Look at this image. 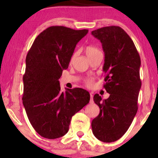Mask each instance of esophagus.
Masks as SVG:
<instances>
[{"label": "esophagus", "mask_w": 158, "mask_h": 158, "mask_svg": "<svg viewBox=\"0 0 158 158\" xmlns=\"http://www.w3.org/2000/svg\"><path fill=\"white\" fill-rule=\"evenodd\" d=\"M94 97H93V94H90V103H94Z\"/></svg>", "instance_id": "obj_1"}]
</instances>
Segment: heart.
I'll list each match as a JSON object with an SVG mask.
<instances>
[{"instance_id": "obj_1", "label": "heart", "mask_w": 158, "mask_h": 158, "mask_svg": "<svg viewBox=\"0 0 158 158\" xmlns=\"http://www.w3.org/2000/svg\"><path fill=\"white\" fill-rule=\"evenodd\" d=\"M98 52H100V51H99L98 49L96 48V47L94 46H88L85 48V54H86V55L88 56V58L92 57L93 55H94L95 54H96ZM73 57H74V56H73ZM85 83L88 86H90L93 84V78L87 79L86 80Z\"/></svg>"}]
</instances>
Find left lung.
Segmentation results:
<instances>
[{"mask_svg": "<svg viewBox=\"0 0 158 158\" xmlns=\"http://www.w3.org/2000/svg\"><path fill=\"white\" fill-rule=\"evenodd\" d=\"M91 34L102 44L105 54L103 87L110 94L105 100L94 95L100 113L92 121V131L100 141L112 142L126 133L137 112L141 60L133 41L121 27H106Z\"/></svg>", "mask_w": 158, "mask_h": 158, "instance_id": "obj_1", "label": "left lung"}]
</instances>
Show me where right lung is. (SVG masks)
<instances>
[{
    "mask_svg": "<svg viewBox=\"0 0 158 158\" xmlns=\"http://www.w3.org/2000/svg\"><path fill=\"white\" fill-rule=\"evenodd\" d=\"M88 32L52 26L39 34L27 53L23 104L33 128L47 139L65 135L72 116L89 103L87 90L75 88L61 92L58 81Z\"/></svg>",
    "mask_w": 158,
    "mask_h": 158,
    "instance_id": "obj_1",
    "label": "right lung"
}]
</instances>
